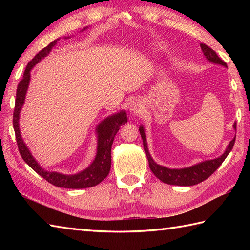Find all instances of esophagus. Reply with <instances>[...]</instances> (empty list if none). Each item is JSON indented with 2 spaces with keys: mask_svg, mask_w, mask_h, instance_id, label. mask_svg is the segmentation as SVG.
I'll return each mask as SVG.
<instances>
[{
  "mask_svg": "<svg viewBox=\"0 0 250 250\" xmlns=\"http://www.w3.org/2000/svg\"><path fill=\"white\" fill-rule=\"evenodd\" d=\"M142 109H143V103L141 99L134 98L129 102V110L133 115H139L142 111Z\"/></svg>",
  "mask_w": 250,
  "mask_h": 250,
  "instance_id": "1",
  "label": "esophagus"
}]
</instances>
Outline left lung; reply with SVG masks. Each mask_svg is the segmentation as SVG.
Masks as SVG:
<instances>
[{
    "label": "left lung",
    "mask_w": 250,
    "mask_h": 250,
    "mask_svg": "<svg viewBox=\"0 0 250 250\" xmlns=\"http://www.w3.org/2000/svg\"><path fill=\"white\" fill-rule=\"evenodd\" d=\"M200 46L202 51H203V55L209 62L214 63V64H219L227 67V63L224 60H221L213 49L209 48V47L205 44H201ZM233 128L236 130V122L234 125H233ZM140 133L143 139V145H144V150L147 156L148 163H149L151 172L155 174V176L160 179L161 182L175 186H193L196 184H200L203 182V180L208 178L210 175L221 166V163L225 161V159L229 155L235 143V139H233L229 143V145H228L226 151L222 153L220 157L213 159V160H206L198 164H194V166L189 167L168 168L160 166V164H157L153 161L149 151H148L146 135L144 132V128H143L142 125L140 126Z\"/></svg>",
    "instance_id": "obj_1"
}]
</instances>
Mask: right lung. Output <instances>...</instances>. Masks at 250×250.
<instances>
[{
  "mask_svg": "<svg viewBox=\"0 0 250 250\" xmlns=\"http://www.w3.org/2000/svg\"><path fill=\"white\" fill-rule=\"evenodd\" d=\"M84 28L83 30H86ZM57 41L59 39L55 40L54 42L42 49L39 54H37L33 59H32L28 65L25 67V71L23 73V77L18 83L17 92H16V101H15V109H14V116H13V125L14 130L16 134V141H17L18 149L21 157L26 164H29L34 171L40 175V176L46 179L47 182L52 184L56 187L60 188H68V189H83V188H89L97 186L102 182L103 179L107 177V175L110 171V164H111V145L115 139V135L117 132L119 131L120 125H125L128 121V117L125 110L120 111L111 115L107 118H105L99 125L97 126V134H98V148H97V156H95L93 162L90 166L84 168L83 171L79 172L74 175H64L58 172H50L46 171L42 167L33 156L31 155L29 148L26 147L25 143L23 142L22 137L20 134L19 130V118H20V111L22 108L25 94L28 91L30 78H31V70L33 68L35 64H37L42 59H44L46 56L49 55L51 49L54 48L57 44Z\"/></svg>",
  "mask_w": 250,
  "mask_h": 250,
  "instance_id": "obj_1",
  "label": "right lung"
}]
</instances>
